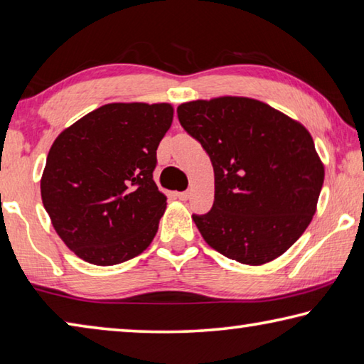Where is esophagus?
Here are the masks:
<instances>
[{
  "label": "esophagus",
  "mask_w": 364,
  "mask_h": 364,
  "mask_svg": "<svg viewBox=\"0 0 364 364\" xmlns=\"http://www.w3.org/2000/svg\"><path fill=\"white\" fill-rule=\"evenodd\" d=\"M177 198L182 200V201H186V200L190 198V192H188V190H186V192H178L177 193Z\"/></svg>",
  "instance_id": "34e87169"
}]
</instances>
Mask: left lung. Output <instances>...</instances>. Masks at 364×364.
<instances>
[{
  "mask_svg": "<svg viewBox=\"0 0 364 364\" xmlns=\"http://www.w3.org/2000/svg\"><path fill=\"white\" fill-rule=\"evenodd\" d=\"M177 117L214 168V205L192 215L206 243L241 264L282 256L309 227L324 181L309 131L246 97L188 102Z\"/></svg>",
  "mask_w": 364,
  "mask_h": 364,
  "instance_id": "1",
  "label": "left lung"
}]
</instances>
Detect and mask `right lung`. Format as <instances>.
I'll use <instances>...</instances> for the list:
<instances>
[{
    "label": "right lung",
    "mask_w": 364,
    "mask_h": 364,
    "mask_svg": "<svg viewBox=\"0 0 364 364\" xmlns=\"http://www.w3.org/2000/svg\"><path fill=\"white\" fill-rule=\"evenodd\" d=\"M169 104H107L54 140L41 198L76 256L117 265L144 252L166 209L153 171L172 123Z\"/></svg>",
    "instance_id": "right-lung-1"
}]
</instances>
